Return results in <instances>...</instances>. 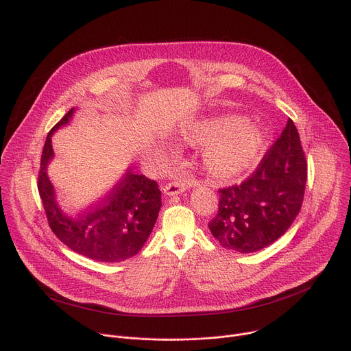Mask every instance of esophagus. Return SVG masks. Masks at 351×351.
Instances as JSON below:
<instances>
[{"instance_id": "obj_1", "label": "esophagus", "mask_w": 351, "mask_h": 351, "mask_svg": "<svg viewBox=\"0 0 351 351\" xmlns=\"http://www.w3.org/2000/svg\"><path fill=\"white\" fill-rule=\"evenodd\" d=\"M187 186L184 182L182 180H173V182H169L164 186V193L165 195H176V194H180L183 191H186Z\"/></svg>"}]
</instances>
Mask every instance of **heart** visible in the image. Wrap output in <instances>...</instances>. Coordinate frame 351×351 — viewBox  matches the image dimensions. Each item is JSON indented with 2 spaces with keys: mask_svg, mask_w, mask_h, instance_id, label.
Masks as SVG:
<instances>
[{
  "mask_svg": "<svg viewBox=\"0 0 351 351\" xmlns=\"http://www.w3.org/2000/svg\"><path fill=\"white\" fill-rule=\"evenodd\" d=\"M179 137L190 145L202 147V167L218 182L236 179L253 169L267 143L261 126L236 115L186 123L180 128Z\"/></svg>",
  "mask_w": 351,
  "mask_h": 351,
  "instance_id": "b5f03b06",
  "label": "heart"
}]
</instances>
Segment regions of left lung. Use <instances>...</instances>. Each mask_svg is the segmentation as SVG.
<instances>
[{"label": "left lung", "instance_id": "obj_1", "mask_svg": "<svg viewBox=\"0 0 351 351\" xmlns=\"http://www.w3.org/2000/svg\"><path fill=\"white\" fill-rule=\"evenodd\" d=\"M307 162L291 119L256 172L239 186L219 190V211L208 223L219 244L256 253L276 241L300 213Z\"/></svg>", "mask_w": 351, "mask_h": 351}]
</instances>
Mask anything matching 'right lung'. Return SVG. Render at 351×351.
I'll use <instances>...</instances> for the list:
<instances>
[{
	"label": "right lung",
	"instance_id": "right-lung-1",
	"mask_svg": "<svg viewBox=\"0 0 351 351\" xmlns=\"http://www.w3.org/2000/svg\"><path fill=\"white\" fill-rule=\"evenodd\" d=\"M75 108L47 134L38 172V193L48 225L75 253L101 263H119L136 256L152 233L161 210V190L156 180L126 172L111 193L90 210L71 217L58 204L47 168L54 158L51 137L69 123Z\"/></svg>",
	"mask_w": 351,
	"mask_h": 351
}]
</instances>
